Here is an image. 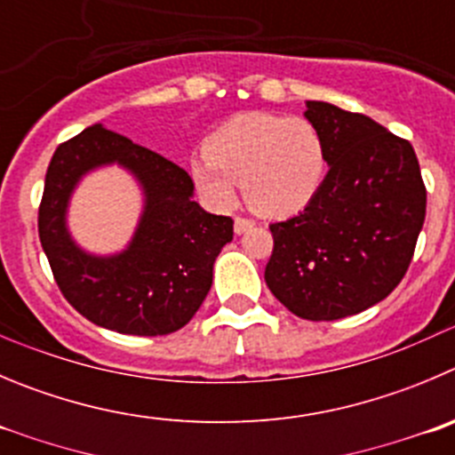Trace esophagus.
Here are the masks:
<instances>
[{"mask_svg": "<svg viewBox=\"0 0 455 455\" xmlns=\"http://www.w3.org/2000/svg\"><path fill=\"white\" fill-rule=\"evenodd\" d=\"M252 228H254L252 219H245V216H236V219H235V232H236V235H243V232L252 230Z\"/></svg>", "mask_w": 455, "mask_h": 455, "instance_id": "1", "label": "esophagus"}]
</instances>
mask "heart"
<instances>
[{
    "instance_id": "heart-1",
    "label": "heart",
    "mask_w": 455,
    "mask_h": 455,
    "mask_svg": "<svg viewBox=\"0 0 455 455\" xmlns=\"http://www.w3.org/2000/svg\"><path fill=\"white\" fill-rule=\"evenodd\" d=\"M203 196L232 207L236 185L254 212L272 219L310 205L326 176V149L315 124L266 111L235 116L205 140L189 163Z\"/></svg>"
}]
</instances>
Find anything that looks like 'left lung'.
Returning a JSON list of instances; mask_svg holds the SVG:
<instances>
[{
	"mask_svg": "<svg viewBox=\"0 0 455 455\" xmlns=\"http://www.w3.org/2000/svg\"><path fill=\"white\" fill-rule=\"evenodd\" d=\"M306 118L331 165L317 196L272 223L266 283L297 317L357 315L409 270L427 214V188L409 140L364 114L308 100Z\"/></svg>",
	"mask_w": 455,
	"mask_h": 455,
	"instance_id": "left-lung-1",
	"label": "left lung"
}]
</instances>
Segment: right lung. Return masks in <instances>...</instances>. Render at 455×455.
Listing matches in <instances>:
<instances>
[{
	"mask_svg": "<svg viewBox=\"0 0 455 455\" xmlns=\"http://www.w3.org/2000/svg\"><path fill=\"white\" fill-rule=\"evenodd\" d=\"M107 162L127 166L148 201L130 248L91 258L70 241L63 214L81 174ZM192 192L183 167L102 124L62 142L46 170L37 230L64 299L89 322L124 335L183 328L210 292L216 257L235 235V220L207 214Z\"/></svg>",
	"mask_w": 455,
	"mask_h": 455,
	"instance_id": "obj_1",
	"label": "right lung"
}]
</instances>
